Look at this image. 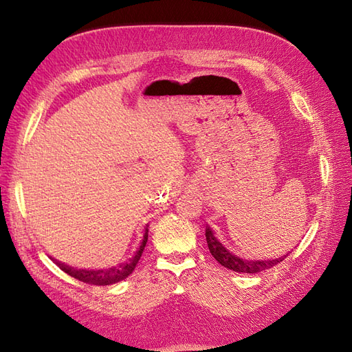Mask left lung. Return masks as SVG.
Wrapping results in <instances>:
<instances>
[{"label": "left lung", "mask_w": 352, "mask_h": 352, "mask_svg": "<svg viewBox=\"0 0 352 352\" xmlns=\"http://www.w3.org/2000/svg\"><path fill=\"white\" fill-rule=\"evenodd\" d=\"M206 239L208 243V250L211 252L212 257H214L223 267H226L229 270L238 272V273H260L263 270L272 269L273 265L283 261L286 258V255L279 258H270V260H247V258H241L238 255L232 254L229 250H226L225 245H223L217 238L216 233L210 226L206 228Z\"/></svg>", "instance_id": "obj_1"}]
</instances>
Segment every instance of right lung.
<instances>
[{"mask_svg":"<svg viewBox=\"0 0 352 352\" xmlns=\"http://www.w3.org/2000/svg\"><path fill=\"white\" fill-rule=\"evenodd\" d=\"M146 241H148V225L145 228L144 238H142L140 248L136 250V252L132 255V257L127 261H124L119 265H113V267H109V269H98V270L97 269H76V267H72V265H67L56 258L52 261H54L63 272L83 283L107 286V285H113V283H117L120 280H124L127 276L132 274L138 261H140V258H141L142 251L146 245Z\"/></svg>","mask_w":352,"mask_h":352,"instance_id":"1","label":"right lung"}]
</instances>
